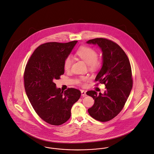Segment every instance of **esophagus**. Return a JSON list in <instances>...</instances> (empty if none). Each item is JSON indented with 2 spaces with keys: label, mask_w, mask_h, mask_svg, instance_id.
I'll return each mask as SVG.
<instances>
[{
  "label": "esophagus",
  "mask_w": 154,
  "mask_h": 154,
  "mask_svg": "<svg viewBox=\"0 0 154 154\" xmlns=\"http://www.w3.org/2000/svg\"><path fill=\"white\" fill-rule=\"evenodd\" d=\"M81 93H82V96H83V97H85L87 96V94H86V91H85V90H82L81 91Z\"/></svg>",
  "instance_id": "1"
}]
</instances>
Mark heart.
I'll return each mask as SVG.
<instances>
[{
    "label": "heart",
    "instance_id": "b5f03b06",
    "mask_svg": "<svg viewBox=\"0 0 154 154\" xmlns=\"http://www.w3.org/2000/svg\"><path fill=\"white\" fill-rule=\"evenodd\" d=\"M77 55L83 60L86 64L88 65V69L91 71H96L99 69L101 64L102 61L100 59L97 58L98 54L95 50L88 47H83L80 48L77 51ZM73 63V60L72 57L68 56L64 60V68L65 70L69 71L71 69ZM88 80V78L85 77H82L80 79L79 82H85Z\"/></svg>",
    "mask_w": 154,
    "mask_h": 154
}]
</instances>
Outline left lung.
Listing matches in <instances>:
<instances>
[{"label":"left lung","instance_id":"left-lung-1","mask_svg":"<svg viewBox=\"0 0 154 154\" xmlns=\"http://www.w3.org/2000/svg\"><path fill=\"white\" fill-rule=\"evenodd\" d=\"M97 45L102 51L103 64L95 81L104 84L106 90L102 94L94 90L86 94L94 103L88 109L94 119L107 122L116 117L123 108L132 88L131 66L128 56L116 43L106 38H95L86 42Z\"/></svg>","mask_w":154,"mask_h":154}]
</instances>
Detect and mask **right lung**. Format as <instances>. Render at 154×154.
Segmentation results:
<instances>
[{"label":"right lung","mask_w":154,"mask_h":154,"mask_svg":"<svg viewBox=\"0 0 154 154\" xmlns=\"http://www.w3.org/2000/svg\"><path fill=\"white\" fill-rule=\"evenodd\" d=\"M78 41L47 42L39 45L29 59L24 72L28 98L37 115L47 123L60 125L71 116L72 105L81 96L69 88L64 92L54 83L64 74V62Z\"/></svg>","instance_id":"add662e5"}]
</instances>
